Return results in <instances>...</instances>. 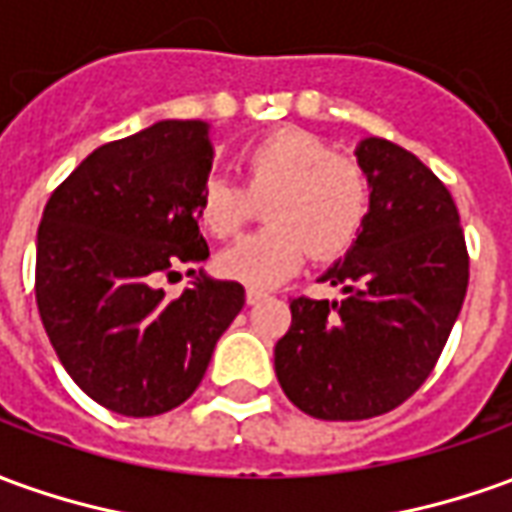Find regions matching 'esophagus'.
<instances>
[{"label": "esophagus", "instance_id": "34e87169", "mask_svg": "<svg viewBox=\"0 0 512 512\" xmlns=\"http://www.w3.org/2000/svg\"><path fill=\"white\" fill-rule=\"evenodd\" d=\"M264 298H267V292L256 290V287H248V292H245V301H248L250 306H253V303L264 301Z\"/></svg>", "mask_w": 512, "mask_h": 512}]
</instances>
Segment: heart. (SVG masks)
Masks as SVG:
<instances>
[{
    "label": "heart",
    "instance_id": "1",
    "mask_svg": "<svg viewBox=\"0 0 512 512\" xmlns=\"http://www.w3.org/2000/svg\"><path fill=\"white\" fill-rule=\"evenodd\" d=\"M245 189L209 178L197 195V217L211 236L239 234L267 203L270 228L242 236L217 256L222 276L273 287L290 278L312 248L334 259L357 242L368 220L370 186L357 161L334 155L329 144L301 128H281L253 142L239 158Z\"/></svg>",
    "mask_w": 512,
    "mask_h": 512
}]
</instances>
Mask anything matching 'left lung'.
I'll use <instances>...</instances> for the list:
<instances>
[{
	"label": "left lung",
	"instance_id": "obj_1",
	"mask_svg": "<svg viewBox=\"0 0 512 512\" xmlns=\"http://www.w3.org/2000/svg\"><path fill=\"white\" fill-rule=\"evenodd\" d=\"M368 220L345 259L320 276L340 301L292 298L276 343V376L292 404L320 421L396 410L426 382L468 287L460 214L435 172L387 139H362Z\"/></svg>",
	"mask_w": 512,
	"mask_h": 512
}]
</instances>
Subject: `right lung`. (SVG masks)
<instances>
[{
	"mask_svg": "<svg viewBox=\"0 0 512 512\" xmlns=\"http://www.w3.org/2000/svg\"><path fill=\"white\" fill-rule=\"evenodd\" d=\"M209 122L164 119L102 144L52 192L35 250V301L74 384L105 410L150 418L203 382L245 287L203 270L167 298L155 281L209 259L197 195L209 181Z\"/></svg>",
	"mask_w": 512,
	"mask_h": 512,
	"instance_id": "obj_1",
	"label": "right lung"
}]
</instances>
